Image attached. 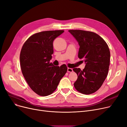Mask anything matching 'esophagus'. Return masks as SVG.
I'll return each mask as SVG.
<instances>
[{
  "label": "esophagus",
  "mask_w": 127,
  "mask_h": 127,
  "mask_svg": "<svg viewBox=\"0 0 127 127\" xmlns=\"http://www.w3.org/2000/svg\"><path fill=\"white\" fill-rule=\"evenodd\" d=\"M67 71L69 72H72L73 71V70L72 68H67Z\"/></svg>",
  "instance_id": "obj_1"
}]
</instances>
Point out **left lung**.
<instances>
[{
    "label": "left lung",
    "instance_id": "8db88e82",
    "mask_svg": "<svg viewBox=\"0 0 127 127\" xmlns=\"http://www.w3.org/2000/svg\"><path fill=\"white\" fill-rule=\"evenodd\" d=\"M68 31L80 46L78 58L83 59L86 64L82 70L79 68L73 69L78 75L74 86L82 94H93L101 87L108 74L110 60L108 45L94 32L81 30Z\"/></svg>",
    "mask_w": 127,
    "mask_h": 127
}]
</instances>
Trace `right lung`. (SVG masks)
I'll return each mask as SVG.
<instances>
[{"label":"right lung","instance_id":"right-lung-1","mask_svg":"<svg viewBox=\"0 0 127 127\" xmlns=\"http://www.w3.org/2000/svg\"><path fill=\"white\" fill-rule=\"evenodd\" d=\"M64 30L46 31L30 36L20 53L22 74L31 90L36 94H51L67 71L65 64L54 66L50 60L53 53V42Z\"/></svg>","mask_w":127,"mask_h":127}]
</instances>
